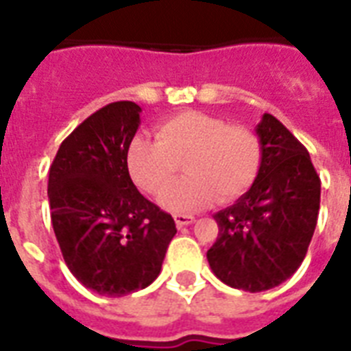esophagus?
Returning a JSON list of instances; mask_svg holds the SVG:
<instances>
[{
    "label": "esophagus",
    "instance_id": "obj_1",
    "mask_svg": "<svg viewBox=\"0 0 351 351\" xmlns=\"http://www.w3.org/2000/svg\"><path fill=\"white\" fill-rule=\"evenodd\" d=\"M175 222L178 228H184V226H189L191 222H195V217H191V215H175Z\"/></svg>",
    "mask_w": 351,
    "mask_h": 351
}]
</instances>
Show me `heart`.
<instances>
[{"label":"heart","instance_id":"1","mask_svg":"<svg viewBox=\"0 0 351 351\" xmlns=\"http://www.w3.org/2000/svg\"><path fill=\"white\" fill-rule=\"evenodd\" d=\"M158 140L136 134L127 145L132 182L149 195H162L184 162L186 179L162 197L173 213L208 208L217 197L231 202L244 195L261 167V140L250 127L228 125L206 112L187 111L158 123Z\"/></svg>","mask_w":351,"mask_h":351}]
</instances>
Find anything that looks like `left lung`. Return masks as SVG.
<instances>
[{
  "mask_svg": "<svg viewBox=\"0 0 351 351\" xmlns=\"http://www.w3.org/2000/svg\"><path fill=\"white\" fill-rule=\"evenodd\" d=\"M255 132L258 175L250 191L213 215L219 237L208 251L222 282L251 293L275 288L299 269L321 206V178L304 145L267 112Z\"/></svg>",
  "mask_w": 351,
  "mask_h": 351,
  "instance_id": "8db88e82",
  "label": "left lung"
}]
</instances>
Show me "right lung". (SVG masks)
Returning a JSON list of instances; mask_svg holds the SVG:
<instances>
[{
	"label": "right lung",
	"instance_id": "right-lung-1",
	"mask_svg": "<svg viewBox=\"0 0 351 351\" xmlns=\"http://www.w3.org/2000/svg\"><path fill=\"white\" fill-rule=\"evenodd\" d=\"M140 106L114 101L82 121L49 171L51 220L63 261L87 289L123 297L160 275L176 226L132 184L125 153Z\"/></svg>",
	"mask_w": 351,
	"mask_h": 351
}]
</instances>
